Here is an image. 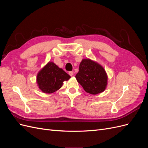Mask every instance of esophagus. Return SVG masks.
Returning <instances> with one entry per match:
<instances>
[{
  "instance_id": "34e87169",
  "label": "esophagus",
  "mask_w": 148,
  "mask_h": 148,
  "mask_svg": "<svg viewBox=\"0 0 148 148\" xmlns=\"http://www.w3.org/2000/svg\"><path fill=\"white\" fill-rule=\"evenodd\" d=\"M69 75H70V76H71V77H72V76L73 75V71H69Z\"/></svg>"
}]
</instances>
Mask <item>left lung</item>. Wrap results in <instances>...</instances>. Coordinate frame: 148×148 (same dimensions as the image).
<instances>
[{
	"mask_svg": "<svg viewBox=\"0 0 148 148\" xmlns=\"http://www.w3.org/2000/svg\"><path fill=\"white\" fill-rule=\"evenodd\" d=\"M84 91L91 95H97L105 90L107 76L103 67L90 59H83L75 76Z\"/></svg>",
	"mask_w": 148,
	"mask_h": 148,
	"instance_id": "1",
	"label": "left lung"
}]
</instances>
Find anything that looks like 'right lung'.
<instances>
[{
	"mask_svg": "<svg viewBox=\"0 0 148 148\" xmlns=\"http://www.w3.org/2000/svg\"><path fill=\"white\" fill-rule=\"evenodd\" d=\"M70 76L53 62L49 63L39 71L37 76L39 88L44 92L50 94L60 89L63 82Z\"/></svg>",
	"mask_w": 148,
	"mask_h": 148,
	"instance_id": "add662e5",
	"label": "right lung"
}]
</instances>
